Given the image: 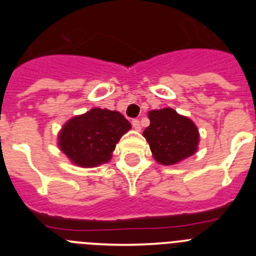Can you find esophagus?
I'll use <instances>...</instances> for the list:
<instances>
[{
	"label": "esophagus",
	"instance_id": "esophagus-1",
	"mask_svg": "<svg viewBox=\"0 0 256 256\" xmlns=\"http://www.w3.org/2000/svg\"><path fill=\"white\" fill-rule=\"evenodd\" d=\"M132 126L136 130H141V124H140L138 119H133L132 120Z\"/></svg>",
	"mask_w": 256,
	"mask_h": 256
}]
</instances>
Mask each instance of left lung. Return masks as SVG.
<instances>
[{
    "label": "left lung",
    "mask_w": 256,
    "mask_h": 256,
    "mask_svg": "<svg viewBox=\"0 0 256 256\" xmlns=\"http://www.w3.org/2000/svg\"><path fill=\"white\" fill-rule=\"evenodd\" d=\"M148 119L144 137L159 164H178L198 151V130L191 119L170 108L151 110Z\"/></svg>",
    "instance_id": "8db88e82"
}]
</instances>
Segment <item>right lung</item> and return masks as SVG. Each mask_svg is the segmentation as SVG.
<instances>
[{"label":"right lung","instance_id":"obj_1","mask_svg":"<svg viewBox=\"0 0 256 256\" xmlns=\"http://www.w3.org/2000/svg\"><path fill=\"white\" fill-rule=\"evenodd\" d=\"M130 123L118 112L91 108L72 118L58 133V148L76 165L94 168L112 159L122 136Z\"/></svg>","mask_w":256,"mask_h":256}]
</instances>
